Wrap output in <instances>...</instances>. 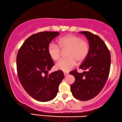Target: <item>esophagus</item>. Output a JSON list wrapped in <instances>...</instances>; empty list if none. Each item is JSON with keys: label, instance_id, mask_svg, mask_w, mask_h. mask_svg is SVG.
Returning a JSON list of instances; mask_svg holds the SVG:
<instances>
[{"label": "esophagus", "instance_id": "obj_1", "mask_svg": "<svg viewBox=\"0 0 122 122\" xmlns=\"http://www.w3.org/2000/svg\"><path fill=\"white\" fill-rule=\"evenodd\" d=\"M63 73H64V75L65 76L68 75V72H66V71H65V72H64Z\"/></svg>", "mask_w": 122, "mask_h": 122}]
</instances>
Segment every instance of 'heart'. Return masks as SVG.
Listing matches in <instances>:
<instances>
[{
  "instance_id": "obj_1",
  "label": "heart",
  "mask_w": 122,
  "mask_h": 122,
  "mask_svg": "<svg viewBox=\"0 0 122 122\" xmlns=\"http://www.w3.org/2000/svg\"><path fill=\"white\" fill-rule=\"evenodd\" d=\"M67 50L66 58L63 59L56 64V69L68 71L76 64L85 61L90 52V44L87 41L75 35H68L59 39L58 45L50 43L47 51L50 58L55 61L59 60L61 50Z\"/></svg>"
}]
</instances>
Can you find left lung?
<instances>
[{"mask_svg": "<svg viewBox=\"0 0 122 122\" xmlns=\"http://www.w3.org/2000/svg\"><path fill=\"white\" fill-rule=\"evenodd\" d=\"M88 40L90 52L79 68L87 70L79 73L70 72L75 81L71 85L72 95L76 99L86 101L96 97L103 89L110 74L111 55L108 47L98 35L88 31H81Z\"/></svg>", "mask_w": 122, "mask_h": 122, "instance_id": "1", "label": "left lung"}]
</instances>
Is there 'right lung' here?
<instances>
[{
    "mask_svg": "<svg viewBox=\"0 0 122 122\" xmlns=\"http://www.w3.org/2000/svg\"><path fill=\"white\" fill-rule=\"evenodd\" d=\"M59 35V32L52 31L33 34L25 40L17 54L16 68L20 82L25 91L38 101L47 102L55 98L64 78L61 70L48 74L54 63L47 48Z\"/></svg>",
    "mask_w": 122,
    "mask_h": 122,
    "instance_id": "add662e5",
    "label": "right lung"
}]
</instances>
